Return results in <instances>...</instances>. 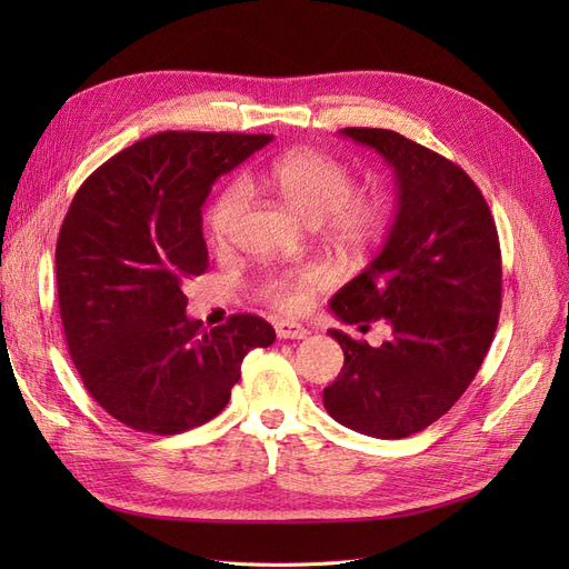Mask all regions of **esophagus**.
Returning a JSON list of instances; mask_svg holds the SVG:
<instances>
[{
  "mask_svg": "<svg viewBox=\"0 0 569 569\" xmlns=\"http://www.w3.org/2000/svg\"><path fill=\"white\" fill-rule=\"evenodd\" d=\"M274 332H278L280 339H303L308 337V330L301 322L295 320H278L274 322Z\"/></svg>",
  "mask_w": 569,
  "mask_h": 569,
  "instance_id": "obj_1",
  "label": "esophagus"
}]
</instances>
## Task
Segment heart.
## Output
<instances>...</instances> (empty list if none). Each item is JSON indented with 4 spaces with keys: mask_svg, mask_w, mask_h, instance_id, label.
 Segmentation results:
<instances>
[{
    "mask_svg": "<svg viewBox=\"0 0 569 569\" xmlns=\"http://www.w3.org/2000/svg\"><path fill=\"white\" fill-rule=\"evenodd\" d=\"M263 182L278 192L308 222H325L339 242L363 247L382 234L387 203L377 194H353V173L327 153L299 149L270 161L261 173ZM249 192L242 182L228 184L209 209V230L218 247L228 244L239 218L247 211ZM325 284L318 266L268 274L261 295L282 311H301Z\"/></svg>",
    "mask_w": 569,
    "mask_h": 569,
    "instance_id": "b5f03b06",
    "label": "heart"
}]
</instances>
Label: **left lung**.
<instances>
[{"instance_id":"obj_1","label":"left lung","mask_w":569,"mask_h":569,"mask_svg":"<svg viewBox=\"0 0 569 569\" xmlns=\"http://www.w3.org/2000/svg\"><path fill=\"white\" fill-rule=\"evenodd\" d=\"M341 134L380 153L399 197L382 251L330 308L347 325L385 320L391 337L370 347L330 330L343 368L322 403L353 432L403 439L439 420L475 380L501 311V247L485 197L460 166L393 130Z\"/></svg>"}]
</instances>
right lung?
Segmentation results:
<instances>
[{"mask_svg":"<svg viewBox=\"0 0 569 569\" xmlns=\"http://www.w3.org/2000/svg\"><path fill=\"white\" fill-rule=\"evenodd\" d=\"M272 134L159 132L82 182L57 242L59 311L82 385L109 416L180 435L228 406L251 349L274 330L232 316L206 330L187 318V280L209 263L201 206L213 182Z\"/></svg>","mask_w":569,"mask_h":569,"instance_id":"add662e5","label":"right lung"}]
</instances>
